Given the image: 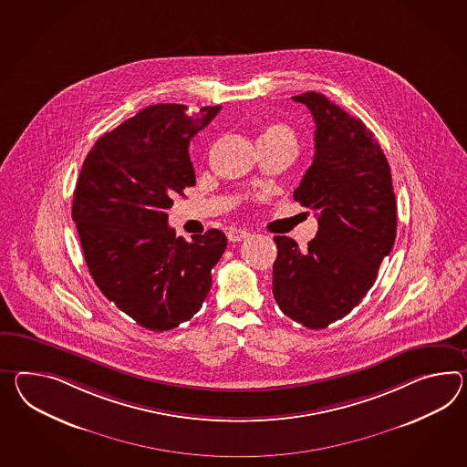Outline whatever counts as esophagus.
Returning <instances> with one entry per match:
<instances>
[{
  "label": "esophagus",
  "instance_id": "1",
  "mask_svg": "<svg viewBox=\"0 0 467 467\" xmlns=\"http://www.w3.org/2000/svg\"><path fill=\"white\" fill-rule=\"evenodd\" d=\"M248 236H250V233L246 229H229L228 231V239L233 243H239V241H243Z\"/></svg>",
  "mask_w": 467,
  "mask_h": 467
}]
</instances>
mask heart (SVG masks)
<instances>
[{
	"mask_svg": "<svg viewBox=\"0 0 467 467\" xmlns=\"http://www.w3.org/2000/svg\"><path fill=\"white\" fill-rule=\"evenodd\" d=\"M258 143H266V145H288L296 149V138L294 131L284 125V123H272L265 126L258 138Z\"/></svg>",
	"mask_w": 467,
	"mask_h": 467,
	"instance_id": "1",
	"label": "heart"
}]
</instances>
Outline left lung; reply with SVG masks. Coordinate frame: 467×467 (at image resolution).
Here are the masks:
<instances>
[{
  "instance_id": "8db88e82",
  "label": "left lung",
  "mask_w": 467,
  "mask_h": 467,
  "mask_svg": "<svg viewBox=\"0 0 467 467\" xmlns=\"http://www.w3.org/2000/svg\"><path fill=\"white\" fill-rule=\"evenodd\" d=\"M316 121V153L294 192L317 216L318 231L300 251L275 236L274 296L286 317L326 329L359 306L397 238V201L387 157L361 119L320 92L292 98Z\"/></svg>"
}]
</instances>
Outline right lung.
Wrapping results in <instances>:
<instances>
[{"label":"right lung","mask_w":467,"mask_h":467,"mask_svg":"<svg viewBox=\"0 0 467 467\" xmlns=\"http://www.w3.org/2000/svg\"><path fill=\"white\" fill-rule=\"evenodd\" d=\"M153 104L99 138L82 163L72 219L94 284L145 329H175L202 307L223 231L192 241L169 228L167 209L195 185L189 143L219 113Z\"/></svg>","instance_id":"add662e5"}]
</instances>
